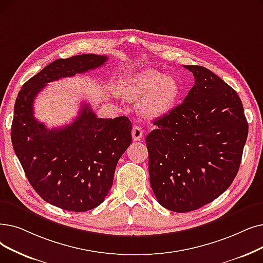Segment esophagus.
I'll return each instance as SVG.
<instances>
[{"label":"esophagus","mask_w":263,"mask_h":263,"mask_svg":"<svg viewBox=\"0 0 263 263\" xmlns=\"http://www.w3.org/2000/svg\"><path fill=\"white\" fill-rule=\"evenodd\" d=\"M143 135H144V131L141 127H134L132 129V138L135 142L141 141L142 138H143Z\"/></svg>","instance_id":"34e87169"}]
</instances>
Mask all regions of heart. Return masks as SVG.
<instances>
[{
  "label": "heart",
  "instance_id": "1",
  "mask_svg": "<svg viewBox=\"0 0 263 263\" xmlns=\"http://www.w3.org/2000/svg\"><path fill=\"white\" fill-rule=\"evenodd\" d=\"M178 84L172 76L147 70L131 78L121 90L128 102H142L141 109L147 118H160L171 110L178 97Z\"/></svg>",
  "mask_w": 263,
  "mask_h": 263
}]
</instances>
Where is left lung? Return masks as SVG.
<instances>
[{"label":"left lung","mask_w":263,"mask_h":263,"mask_svg":"<svg viewBox=\"0 0 263 263\" xmlns=\"http://www.w3.org/2000/svg\"><path fill=\"white\" fill-rule=\"evenodd\" d=\"M185 67L195 86L181 104L154 121L157 128L146 138L152 189L176 213L198 210L229 188L248 134L235 90L206 67Z\"/></svg>","instance_id":"left-lung-1"}]
</instances>
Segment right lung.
Returning <instances> with one entry per match:
<instances>
[{
    "instance_id": "add662e5",
    "label": "right lung",
    "mask_w": 263,
    "mask_h": 263,
    "mask_svg": "<svg viewBox=\"0 0 263 263\" xmlns=\"http://www.w3.org/2000/svg\"><path fill=\"white\" fill-rule=\"evenodd\" d=\"M93 53L58 59L22 86L16 99L11 143L31 186L41 198L71 212L90 211L111 188L118 160L132 142L125 116L98 118L88 104L62 128L47 129L34 117V99L46 84L103 65Z\"/></svg>"
}]
</instances>
